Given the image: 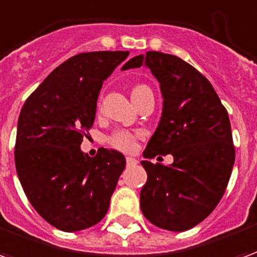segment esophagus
I'll use <instances>...</instances> for the list:
<instances>
[{"instance_id":"1","label":"esophagus","mask_w":257,"mask_h":257,"mask_svg":"<svg viewBox=\"0 0 257 257\" xmlns=\"http://www.w3.org/2000/svg\"><path fill=\"white\" fill-rule=\"evenodd\" d=\"M138 164V160L134 158V157H126V165L128 167H135Z\"/></svg>"}]
</instances>
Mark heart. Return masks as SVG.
Masks as SVG:
<instances>
[{
	"mask_svg": "<svg viewBox=\"0 0 257 257\" xmlns=\"http://www.w3.org/2000/svg\"><path fill=\"white\" fill-rule=\"evenodd\" d=\"M145 89H149L146 85H138V86H135L134 90H132V97ZM99 107H100V101H99ZM139 138V132H131V131H126V129H118V131L112 132L107 138V142H108V145L112 146L117 150L131 153V151H134L136 149V142H138Z\"/></svg>",
	"mask_w": 257,
	"mask_h": 257,
	"instance_id": "heart-1",
	"label": "heart"
}]
</instances>
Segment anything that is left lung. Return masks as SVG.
<instances>
[{"mask_svg":"<svg viewBox=\"0 0 257 257\" xmlns=\"http://www.w3.org/2000/svg\"><path fill=\"white\" fill-rule=\"evenodd\" d=\"M145 64L160 82L162 115L143 156L172 154L173 162L142 161L147 182L142 212L154 226L186 231L210 215L226 191L235 160L231 125L219 96L198 70L178 56L150 51L122 70Z\"/></svg>","mask_w":257,"mask_h":257,"instance_id":"left-lung-1","label":"left lung"}]
</instances>
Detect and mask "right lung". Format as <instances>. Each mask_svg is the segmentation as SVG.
Wrapping results in <instances>:
<instances>
[{"label": "right lung", "instance_id": "right-lung-1", "mask_svg": "<svg viewBox=\"0 0 257 257\" xmlns=\"http://www.w3.org/2000/svg\"><path fill=\"white\" fill-rule=\"evenodd\" d=\"M128 51L75 55L53 70L22 107L15 165L33 208L62 231L95 226L108 210L125 157L100 149L81 151L96 115L103 81Z\"/></svg>", "mask_w": 257, "mask_h": 257}]
</instances>
